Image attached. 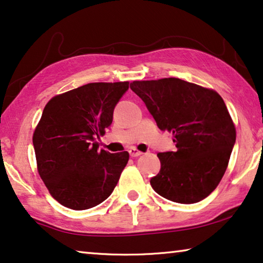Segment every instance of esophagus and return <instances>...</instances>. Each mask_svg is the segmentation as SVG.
Returning <instances> with one entry per match:
<instances>
[{"instance_id":"1","label":"esophagus","mask_w":263,"mask_h":263,"mask_svg":"<svg viewBox=\"0 0 263 263\" xmlns=\"http://www.w3.org/2000/svg\"><path fill=\"white\" fill-rule=\"evenodd\" d=\"M128 154H130L131 157H138L140 155H143V152L139 151V150H137V148H135V147H131L130 150H128Z\"/></svg>"}]
</instances>
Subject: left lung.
Returning a JSON list of instances; mask_svg holds the SVG:
<instances>
[{
    "instance_id": "8db88e82",
    "label": "left lung",
    "mask_w": 263,
    "mask_h": 263,
    "mask_svg": "<svg viewBox=\"0 0 263 263\" xmlns=\"http://www.w3.org/2000/svg\"><path fill=\"white\" fill-rule=\"evenodd\" d=\"M130 87L146 105L157 126L174 135L176 151L158 154L157 194L191 204L216 189L228 166L236 128L222 97L178 78L133 81Z\"/></svg>"
}]
</instances>
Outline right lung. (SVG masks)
I'll list each match as a JSON object with an SVG mask.
<instances>
[{
  "mask_svg": "<svg viewBox=\"0 0 263 263\" xmlns=\"http://www.w3.org/2000/svg\"><path fill=\"white\" fill-rule=\"evenodd\" d=\"M128 81L91 82L53 97L35 127L37 172L66 208L86 210L104 202L118 183L128 152L98 150Z\"/></svg>",
  "mask_w": 263,
  "mask_h": 263,
  "instance_id": "add662e5",
  "label": "right lung"
}]
</instances>
